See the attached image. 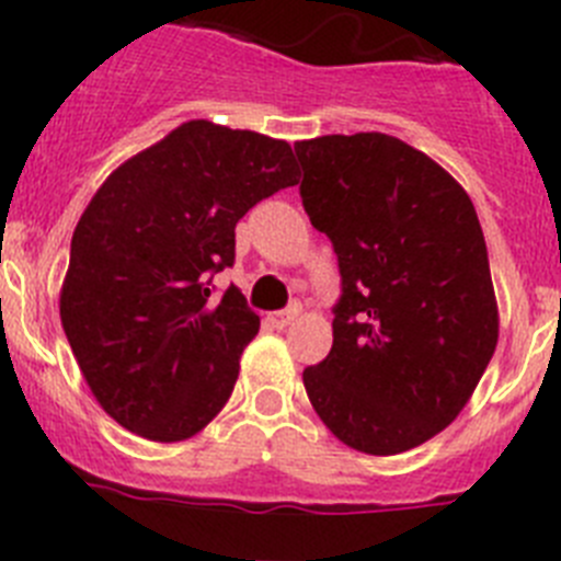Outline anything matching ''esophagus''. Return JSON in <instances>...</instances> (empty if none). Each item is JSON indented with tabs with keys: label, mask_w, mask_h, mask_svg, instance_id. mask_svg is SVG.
I'll list each match as a JSON object with an SVG mask.
<instances>
[{
	"label": "esophagus",
	"mask_w": 561,
	"mask_h": 561,
	"mask_svg": "<svg viewBox=\"0 0 561 561\" xmlns=\"http://www.w3.org/2000/svg\"><path fill=\"white\" fill-rule=\"evenodd\" d=\"M297 314H300V306H289V309H284V311H272L270 323L275 325V329H286L289 323H295Z\"/></svg>",
	"instance_id": "1"
}]
</instances>
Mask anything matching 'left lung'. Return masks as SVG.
I'll return each instance as SVG.
<instances>
[{
    "label": "left lung",
    "instance_id": "1",
    "mask_svg": "<svg viewBox=\"0 0 561 561\" xmlns=\"http://www.w3.org/2000/svg\"><path fill=\"white\" fill-rule=\"evenodd\" d=\"M300 199L340 266L334 345L304 370L325 427L399 455L449 427L497 345L489 252L463 187L390 134L295 142Z\"/></svg>",
    "mask_w": 561,
    "mask_h": 561
}]
</instances>
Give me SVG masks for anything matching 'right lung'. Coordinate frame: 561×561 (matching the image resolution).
<instances>
[{"label": "right lung", "instance_id": "1", "mask_svg": "<svg viewBox=\"0 0 561 561\" xmlns=\"http://www.w3.org/2000/svg\"><path fill=\"white\" fill-rule=\"evenodd\" d=\"M297 185L289 142L182 123L123 162L83 210L61 289V323L81 374L121 427L185 440L219 413L255 311L213 275L236 264V225Z\"/></svg>", "mask_w": 561, "mask_h": 561}]
</instances>
